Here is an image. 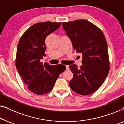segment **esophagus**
<instances>
[{
    "label": "esophagus",
    "mask_w": 124,
    "mask_h": 124,
    "mask_svg": "<svg viewBox=\"0 0 124 124\" xmlns=\"http://www.w3.org/2000/svg\"><path fill=\"white\" fill-rule=\"evenodd\" d=\"M66 70H69V66L68 65H66Z\"/></svg>",
    "instance_id": "obj_1"
}]
</instances>
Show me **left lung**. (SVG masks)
I'll list each match as a JSON object with an SVG mask.
<instances>
[{"instance_id":"obj_1","label":"left lung","mask_w":124,"mask_h":124,"mask_svg":"<svg viewBox=\"0 0 124 124\" xmlns=\"http://www.w3.org/2000/svg\"><path fill=\"white\" fill-rule=\"evenodd\" d=\"M62 26L73 48L83 56V64L79 69L75 64L70 66L74 74L70 86L79 94H91L102 85L109 72L106 38L99 28L85 20L63 22Z\"/></svg>"}]
</instances>
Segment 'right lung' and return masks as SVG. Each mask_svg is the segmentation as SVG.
Returning a JSON list of instances; mask_svg holds the SVG:
<instances>
[{"label":"right lung","instance_id":"obj_1","mask_svg":"<svg viewBox=\"0 0 124 124\" xmlns=\"http://www.w3.org/2000/svg\"><path fill=\"white\" fill-rule=\"evenodd\" d=\"M61 25V22L36 23L30 27L19 40L16 69L28 89L36 94L49 93L59 75L66 70L63 64L51 66L40 61L45 55V39Z\"/></svg>","mask_w":124,"mask_h":124}]
</instances>
